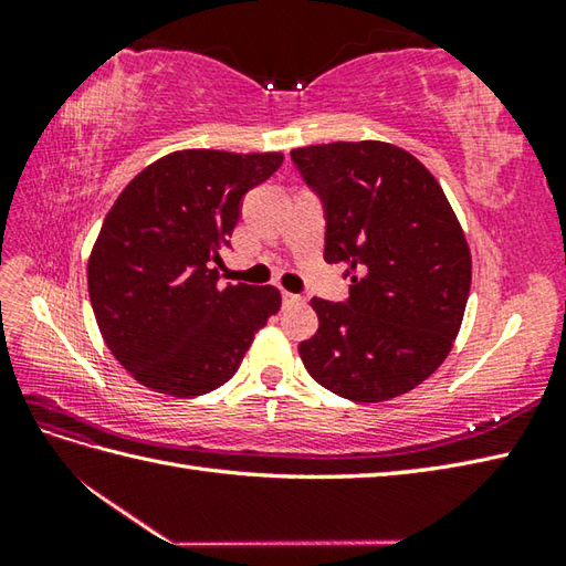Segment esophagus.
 Segmentation results:
<instances>
[{
	"mask_svg": "<svg viewBox=\"0 0 566 566\" xmlns=\"http://www.w3.org/2000/svg\"><path fill=\"white\" fill-rule=\"evenodd\" d=\"M282 302L284 304H302L304 298L298 296V294H292V292H282Z\"/></svg>",
	"mask_w": 566,
	"mask_h": 566,
	"instance_id": "34e87169",
	"label": "esophagus"
}]
</instances>
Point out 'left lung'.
Returning a JSON list of instances; mask_svg holds the SVG:
<instances>
[{"label": "left lung", "mask_w": 566, "mask_h": 566, "mask_svg": "<svg viewBox=\"0 0 566 566\" xmlns=\"http://www.w3.org/2000/svg\"><path fill=\"white\" fill-rule=\"evenodd\" d=\"M326 219V262H343L345 302L311 298L314 338L298 345L321 387L375 403L426 381L460 333L472 258L438 179L389 143L292 150Z\"/></svg>", "instance_id": "1"}]
</instances>
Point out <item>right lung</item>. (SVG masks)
<instances>
[{
	"instance_id": "add662e5",
	"label": "right lung",
	"mask_w": 566,
	"mask_h": 566,
	"mask_svg": "<svg viewBox=\"0 0 566 566\" xmlns=\"http://www.w3.org/2000/svg\"><path fill=\"white\" fill-rule=\"evenodd\" d=\"M282 153L179 150L146 167L106 213L87 264L112 355L148 389L201 396L231 379L280 311L274 286L219 284L243 197Z\"/></svg>"
}]
</instances>
